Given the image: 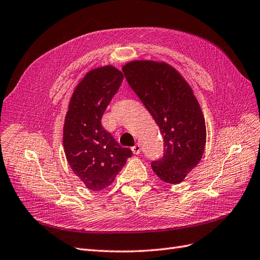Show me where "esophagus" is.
<instances>
[{"label": "esophagus", "mask_w": 260, "mask_h": 260, "mask_svg": "<svg viewBox=\"0 0 260 260\" xmlns=\"http://www.w3.org/2000/svg\"><path fill=\"white\" fill-rule=\"evenodd\" d=\"M132 152H133V154H139L140 152H141V145L137 143L135 146H132Z\"/></svg>", "instance_id": "1"}]
</instances>
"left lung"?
I'll return each mask as SVG.
<instances>
[{
	"label": "left lung",
	"instance_id": "1",
	"mask_svg": "<svg viewBox=\"0 0 260 260\" xmlns=\"http://www.w3.org/2000/svg\"><path fill=\"white\" fill-rule=\"evenodd\" d=\"M122 71L164 138L163 156L152 160L153 172L167 184H179L200 162L206 145L205 118L191 87L164 62L132 61Z\"/></svg>",
	"mask_w": 260,
	"mask_h": 260
}]
</instances>
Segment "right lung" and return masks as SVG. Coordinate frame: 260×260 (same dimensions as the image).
I'll list each match as a JSON object with an SVG mask.
<instances>
[{"instance_id":"add662e5","label":"right lung","mask_w":260,"mask_h":260,"mask_svg":"<svg viewBox=\"0 0 260 260\" xmlns=\"http://www.w3.org/2000/svg\"><path fill=\"white\" fill-rule=\"evenodd\" d=\"M123 74L114 67L88 72L76 86L63 128V146L73 173L93 191L113 184L132 151L105 130L102 117L118 92Z\"/></svg>"}]
</instances>
